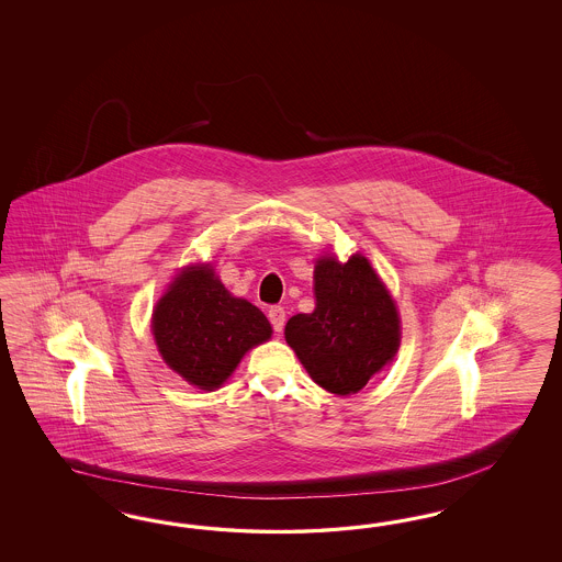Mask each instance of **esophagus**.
<instances>
[{
  "mask_svg": "<svg viewBox=\"0 0 562 562\" xmlns=\"http://www.w3.org/2000/svg\"><path fill=\"white\" fill-rule=\"evenodd\" d=\"M268 317H270V324H272L276 331H282L284 329V322H286V311L282 306H272L268 311Z\"/></svg>",
  "mask_w": 562,
  "mask_h": 562,
  "instance_id": "34e87169",
  "label": "esophagus"
}]
</instances>
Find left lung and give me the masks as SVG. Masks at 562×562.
Here are the masks:
<instances>
[{"label":"left lung","instance_id":"obj_1","mask_svg":"<svg viewBox=\"0 0 562 562\" xmlns=\"http://www.w3.org/2000/svg\"><path fill=\"white\" fill-rule=\"evenodd\" d=\"M315 311L290 317L284 336L311 379L338 395L357 393L393 360L397 308L369 259L324 257L315 266Z\"/></svg>","mask_w":562,"mask_h":562}]
</instances>
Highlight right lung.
Returning a JSON list of instances; mask_svg holds the SVG:
<instances>
[{"label":"right lung","mask_w":562,"mask_h":562,"mask_svg":"<svg viewBox=\"0 0 562 562\" xmlns=\"http://www.w3.org/2000/svg\"><path fill=\"white\" fill-rule=\"evenodd\" d=\"M153 334L175 373L212 392L249 348L270 340L272 325L256 305L231 296L207 266H193L156 305Z\"/></svg>","instance_id":"right-lung-1"}]
</instances>
